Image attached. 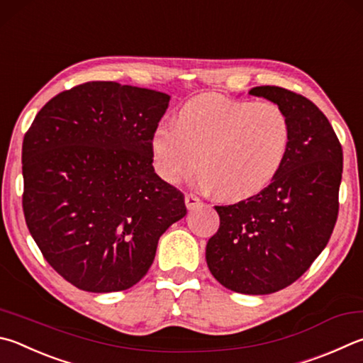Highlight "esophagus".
Wrapping results in <instances>:
<instances>
[{"label": "esophagus", "instance_id": "34e87169", "mask_svg": "<svg viewBox=\"0 0 363 363\" xmlns=\"http://www.w3.org/2000/svg\"><path fill=\"white\" fill-rule=\"evenodd\" d=\"M201 204H203V201L200 200L199 195H195V194H187L186 195V206H187V209H196V208H200Z\"/></svg>", "mask_w": 363, "mask_h": 363}]
</instances>
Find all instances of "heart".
<instances>
[{"label":"heart","mask_w":363,"mask_h":363,"mask_svg":"<svg viewBox=\"0 0 363 363\" xmlns=\"http://www.w3.org/2000/svg\"><path fill=\"white\" fill-rule=\"evenodd\" d=\"M291 143V117L279 104L209 94L184 104L176 122L157 125L150 152L167 182L189 174L201 153L200 182L223 200L240 201L276 179Z\"/></svg>","instance_id":"1"}]
</instances>
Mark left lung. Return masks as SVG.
Segmentation results:
<instances>
[{
	"label": "left lung",
	"instance_id": "1",
	"mask_svg": "<svg viewBox=\"0 0 363 363\" xmlns=\"http://www.w3.org/2000/svg\"><path fill=\"white\" fill-rule=\"evenodd\" d=\"M249 94L279 104L291 117V150L265 190L216 206L220 225L206 245V263L230 291L265 295L298 279L330 240L340 209L342 149L328 118L308 98L274 85Z\"/></svg>",
	"mask_w": 363,
	"mask_h": 363
}]
</instances>
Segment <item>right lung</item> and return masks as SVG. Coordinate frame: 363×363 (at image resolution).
<instances>
[{
	"label": "right lung",
	"instance_id": "obj_1",
	"mask_svg": "<svg viewBox=\"0 0 363 363\" xmlns=\"http://www.w3.org/2000/svg\"><path fill=\"white\" fill-rule=\"evenodd\" d=\"M162 91L94 81L55 95L22 146V206L49 265L81 291L135 286L160 236L187 214L184 194L155 173L150 136Z\"/></svg>",
	"mask_w": 363,
	"mask_h": 363
}]
</instances>
